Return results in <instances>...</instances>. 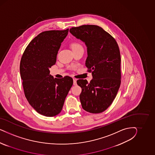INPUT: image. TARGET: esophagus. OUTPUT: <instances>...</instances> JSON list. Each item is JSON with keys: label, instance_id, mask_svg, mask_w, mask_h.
<instances>
[{"label": "esophagus", "instance_id": "1", "mask_svg": "<svg viewBox=\"0 0 155 155\" xmlns=\"http://www.w3.org/2000/svg\"><path fill=\"white\" fill-rule=\"evenodd\" d=\"M73 84H74V86L77 85V80L75 79V78L73 79Z\"/></svg>", "mask_w": 155, "mask_h": 155}]
</instances>
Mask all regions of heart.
Segmentation results:
<instances>
[{
  "label": "heart",
  "mask_w": 155,
  "mask_h": 155,
  "mask_svg": "<svg viewBox=\"0 0 155 155\" xmlns=\"http://www.w3.org/2000/svg\"><path fill=\"white\" fill-rule=\"evenodd\" d=\"M81 47H82V45L80 44V43L77 42H74L71 45V48H72L73 49H76V48H81Z\"/></svg>",
  "instance_id": "b5f03b06"
}]
</instances>
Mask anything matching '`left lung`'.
Returning a JSON list of instances; mask_svg holds the SVG:
<instances>
[{"label":"left lung","instance_id":"left-lung-1","mask_svg":"<svg viewBox=\"0 0 155 155\" xmlns=\"http://www.w3.org/2000/svg\"><path fill=\"white\" fill-rule=\"evenodd\" d=\"M69 32L87 47L85 65L93 76L90 83L86 80L77 81L82 88V107L89 113H102L113 103L120 85L121 58L117 42L95 25L73 27Z\"/></svg>","mask_w":155,"mask_h":155}]
</instances>
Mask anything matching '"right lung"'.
Instances as JSON below:
<instances>
[{"mask_svg": "<svg viewBox=\"0 0 155 155\" xmlns=\"http://www.w3.org/2000/svg\"><path fill=\"white\" fill-rule=\"evenodd\" d=\"M68 32L67 29L40 33L29 42L20 61L25 96L38 114L48 117L61 112L73 83L69 76L54 78L49 71L56 64L58 51Z\"/></svg>", "mask_w": 155, "mask_h": 155, "instance_id": "right-lung-1", "label": "right lung"}]
</instances>
